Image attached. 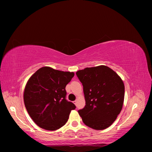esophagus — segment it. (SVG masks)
I'll use <instances>...</instances> for the list:
<instances>
[{"mask_svg": "<svg viewBox=\"0 0 152 152\" xmlns=\"http://www.w3.org/2000/svg\"><path fill=\"white\" fill-rule=\"evenodd\" d=\"M74 104H75V105H76V104H77V101H74Z\"/></svg>", "mask_w": 152, "mask_h": 152, "instance_id": "esophagus-1", "label": "esophagus"}]
</instances>
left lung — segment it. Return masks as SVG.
<instances>
[{"label":"left lung","instance_id":"8db88e82","mask_svg":"<svg viewBox=\"0 0 152 152\" xmlns=\"http://www.w3.org/2000/svg\"><path fill=\"white\" fill-rule=\"evenodd\" d=\"M83 85L85 107L78 111L83 122L95 130L110 127L121 112L125 86L118 74L107 66L86 68L76 72Z\"/></svg>","mask_w":152,"mask_h":152}]
</instances>
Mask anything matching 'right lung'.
Returning <instances> with one entry per match:
<instances>
[{
    "label": "right lung",
    "instance_id": "1",
    "mask_svg": "<svg viewBox=\"0 0 152 152\" xmlns=\"http://www.w3.org/2000/svg\"><path fill=\"white\" fill-rule=\"evenodd\" d=\"M74 76L73 72L43 66L32 75L23 93L25 106L38 127L56 131L66 124L71 110L76 108L65 99L66 86Z\"/></svg>",
    "mask_w": 152,
    "mask_h": 152
}]
</instances>
